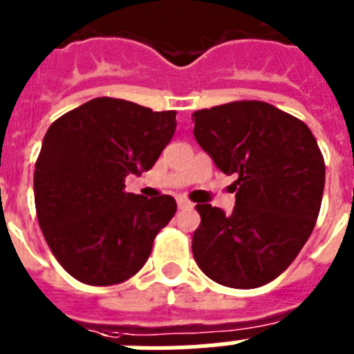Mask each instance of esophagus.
Segmentation results:
<instances>
[{
	"label": "esophagus",
	"mask_w": 354,
	"mask_h": 354,
	"mask_svg": "<svg viewBox=\"0 0 354 354\" xmlns=\"http://www.w3.org/2000/svg\"><path fill=\"white\" fill-rule=\"evenodd\" d=\"M177 205H179V209L193 207L192 202H189V200H186V198H183V196H179V198H177Z\"/></svg>",
	"instance_id": "obj_1"
}]
</instances>
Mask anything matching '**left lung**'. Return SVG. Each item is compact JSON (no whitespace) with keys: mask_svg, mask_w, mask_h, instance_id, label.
I'll list each match as a JSON object with an SVG mask.
<instances>
[{"mask_svg":"<svg viewBox=\"0 0 354 354\" xmlns=\"http://www.w3.org/2000/svg\"><path fill=\"white\" fill-rule=\"evenodd\" d=\"M195 140L227 175L232 214L196 204L193 257L211 280L255 289L282 274L317 221L324 159L305 122L262 101H236L193 113Z\"/></svg>","mask_w":354,"mask_h":354,"instance_id":"1","label":"left lung"}]
</instances>
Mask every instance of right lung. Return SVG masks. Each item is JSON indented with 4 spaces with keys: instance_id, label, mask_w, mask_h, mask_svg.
<instances>
[{
    "instance_id": "obj_1",
    "label": "right lung",
    "mask_w": 354,
    "mask_h": 354,
    "mask_svg": "<svg viewBox=\"0 0 354 354\" xmlns=\"http://www.w3.org/2000/svg\"><path fill=\"white\" fill-rule=\"evenodd\" d=\"M177 111L97 97L55 120L35 162V209L56 261L88 286L138 273L175 198L126 192V177L150 170L177 127Z\"/></svg>"
}]
</instances>
